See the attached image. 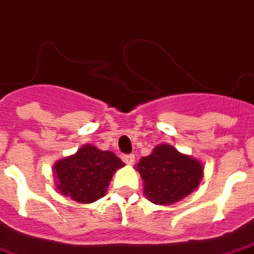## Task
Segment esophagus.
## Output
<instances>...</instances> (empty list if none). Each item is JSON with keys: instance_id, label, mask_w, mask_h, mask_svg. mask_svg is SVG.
<instances>
[{"instance_id": "1", "label": "esophagus", "mask_w": 254, "mask_h": 254, "mask_svg": "<svg viewBox=\"0 0 254 254\" xmlns=\"http://www.w3.org/2000/svg\"><path fill=\"white\" fill-rule=\"evenodd\" d=\"M122 160L125 161L127 165H132L134 163V155H124L122 156Z\"/></svg>"}]
</instances>
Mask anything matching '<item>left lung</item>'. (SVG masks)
I'll return each mask as SVG.
<instances>
[{
	"instance_id": "left-lung-1",
	"label": "left lung",
	"mask_w": 254,
	"mask_h": 254,
	"mask_svg": "<svg viewBox=\"0 0 254 254\" xmlns=\"http://www.w3.org/2000/svg\"><path fill=\"white\" fill-rule=\"evenodd\" d=\"M134 168L141 176L145 198L160 206L186 198L198 189L203 178L202 161L170 144L155 146L151 155L141 157Z\"/></svg>"
}]
</instances>
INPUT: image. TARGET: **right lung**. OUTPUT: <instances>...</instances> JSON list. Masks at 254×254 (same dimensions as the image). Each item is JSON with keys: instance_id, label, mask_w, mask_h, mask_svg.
<instances>
[{"instance_id": "obj_1", "label": "right lung", "mask_w": 254, "mask_h": 254, "mask_svg": "<svg viewBox=\"0 0 254 254\" xmlns=\"http://www.w3.org/2000/svg\"><path fill=\"white\" fill-rule=\"evenodd\" d=\"M124 165L116 153L84 144L74 155L56 161L52 172L60 194L86 204L105 196L114 172Z\"/></svg>"}]
</instances>
